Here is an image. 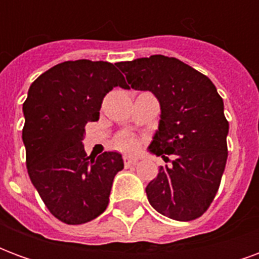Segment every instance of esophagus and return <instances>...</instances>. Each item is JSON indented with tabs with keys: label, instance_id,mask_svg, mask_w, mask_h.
<instances>
[{
	"label": "esophagus",
	"instance_id": "1",
	"mask_svg": "<svg viewBox=\"0 0 259 259\" xmlns=\"http://www.w3.org/2000/svg\"><path fill=\"white\" fill-rule=\"evenodd\" d=\"M123 159L126 166H130V165H135V163L139 162V157H135V155H124Z\"/></svg>",
	"mask_w": 259,
	"mask_h": 259
}]
</instances>
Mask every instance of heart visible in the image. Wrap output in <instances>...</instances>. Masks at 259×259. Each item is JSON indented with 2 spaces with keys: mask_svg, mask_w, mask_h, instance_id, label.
<instances>
[{
  "mask_svg": "<svg viewBox=\"0 0 259 259\" xmlns=\"http://www.w3.org/2000/svg\"><path fill=\"white\" fill-rule=\"evenodd\" d=\"M116 146L120 148V150H124V151H132L136 148V140L129 135H123L118 137L116 140Z\"/></svg>",
  "mask_w": 259,
  "mask_h": 259,
  "instance_id": "obj_1",
  "label": "heart"
}]
</instances>
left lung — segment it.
<instances>
[{"mask_svg": "<svg viewBox=\"0 0 259 259\" xmlns=\"http://www.w3.org/2000/svg\"><path fill=\"white\" fill-rule=\"evenodd\" d=\"M127 89L151 91L161 115L148 152L172 165L161 166L146 187L151 206L165 217L189 222L201 217L222 179L229 123L223 100L205 74L165 55L116 64Z\"/></svg>", "mask_w": 259, "mask_h": 259, "instance_id": "obj_1", "label": "left lung"}]
</instances>
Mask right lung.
<instances>
[{"mask_svg": "<svg viewBox=\"0 0 259 259\" xmlns=\"http://www.w3.org/2000/svg\"><path fill=\"white\" fill-rule=\"evenodd\" d=\"M126 87L116 64L66 61L31 83L23 104L22 140L31 183L50 212L68 225H81L107 209L122 154L87 157L84 126L100 119L102 98Z\"/></svg>", "mask_w": 259, "mask_h": 259, "instance_id": "add662e5", "label": "right lung"}]
</instances>
